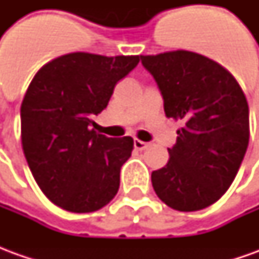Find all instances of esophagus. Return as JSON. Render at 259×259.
<instances>
[{
	"instance_id": "34e87169",
	"label": "esophagus",
	"mask_w": 259,
	"mask_h": 259,
	"mask_svg": "<svg viewBox=\"0 0 259 259\" xmlns=\"http://www.w3.org/2000/svg\"><path fill=\"white\" fill-rule=\"evenodd\" d=\"M150 146L148 143H146V141H141V140H135V148L136 150H146L147 147Z\"/></svg>"
}]
</instances>
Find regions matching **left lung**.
Returning <instances> with one entry per match:
<instances>
[{
	"label": "left lung",
	"mask_w": 259,
	"mask_h": 259,
	"mask_svg": "<svg viewBox=\"0 0 259 259\" xmlns=\"http://www.w3.org/2000/svg\"><path fill=\"white\" fill-rule=\"evenodd\" d=\"M163 98L168 118L180 119L169 161L151 174L159 200L176 211H200L222 197L248 147V104L233 74L191 51L141 55Z\"/></svg>",
	"instance_id": "obj_1"
}]
</instances>
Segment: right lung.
Listing matches in <instances>:
<instances>
[{
	"label": "right lung",
	"mask_w": 259,
	"mask_h": 259,
	"mask_svg": "<svg viewBox=\"0 0 259 259\" xmlns=\"http://www.w3.org/2000/svg\"><path fill=\"white\" fill-rule=\"evenodd\" d=\"M139 62V55L72 53L44 65L31 80L20 107L22 147L38 187L62 209L98 211L118 193L135 143L97 133L93 119Z\"/></svg>",
	"instance_id": "obj_1"
}]
</instances>
